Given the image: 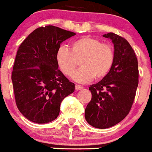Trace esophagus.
I'll list each match as a JSON object with an SVG mask.
<instances>
[{"mask_svg": "<svg viewBox=\"0 0 152 152\" xmlns=\"http://www.w3.org/2000/svg\"><path fill=\"white\" fill-rule=\"evenodd\" d=\"M81 89H83L82 86L78 85V84H76V85H75V90H76V91H80V90Z\"/></svg>", "mask_w": 152, "mask_h": 152, "instance_id": "esophagus-1", "label": "esophagus"}]
</instances>
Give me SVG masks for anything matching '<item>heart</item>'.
Instances as JSON below:
<instances>
[{
	"mask_svg": "<svg viewBox=\"0 0 152 152\" xmlns=\"http://www.w3.org/2000/svg\"><path fill=\"white\" fill-rule=\"evenodd\" d=\"M56 59L67 76H72L80 61V68L72 78L76 82L88 83L94 77L99 80L108 75L113 65L115 54L111 45L85 36L74 40L71 43V49L64 45L58 47Z\"/></svg>",
	"mask_w": 152,
	"mask_h": 152,
	"instance_id": "1",
	"label": "heart"
}]
</instances>
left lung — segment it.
<instances>
[{
  "label": "left lung",
  "mask_w": 152,
  "mask_h": 152,
  "mask_svg": "<svg viewBox=\"0 0 152 152\" xmlns=\"http://www.w3.org/2000/svg\"><path fill=\"white\" fill-rule=\"evenodd\" d=\"M103 36L112 41L115 59L108 75L89 88L92 97L84 113L97 129L112 127L128 115L139 84L138 60L128 41L113 33Z\"/></svg>",
  "instance_id": "8db88e82"
}]
</instances>
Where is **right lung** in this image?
<instances>
[{
	"instance_id": "add662e5",
	"label": "right lung",
	"mask_w": 152,
	"mask_h": 152,
	"mask_svg": "<svg viewBox=\"0 0 152 152\" xmlns=\"http://www.w3.org/2000/svg\"><path fill=\"white\" fill-rule=\"evenodd\" d=\"M76 35L55 26L35 29L19 47L12 72L16 103L29 121H53L75 84L58 69L56 54L60 44Z\"/></svg>"
}]
</instances>
